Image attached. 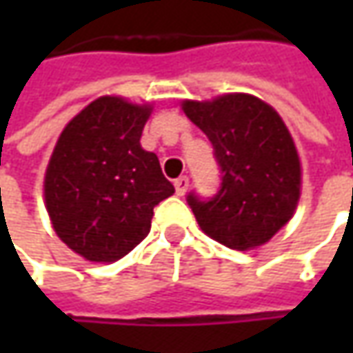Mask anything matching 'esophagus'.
<instances>
[{
    "mask_svg": "<svg viewBox=\"0 0 353 353\" xmlns=\"http://www.w3.org/2000/svg\"><path fill=\"white\" fill-rule=\"evenodd\" d=\"M188 183H190V181H188V176H184V174L174 181V190H176V194H179V196H183L184 192L188 190Z\"/></svg>",
    "mask_w": 353,
    "mask_h": 353,
    "instance_id": "1",
    "label": "esophagus"
}]
</instances>
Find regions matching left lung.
I'll return each instance as SVG.
<instances>
[{"label": "left lung", "mask_w": 353, "mask_h": 353, "mask_svg": "<svg viewBox=\"0 0 353 353\" xmlns=\"http://www.w3.org/2000/svg\"><path fill=\"white\" fill-rule=\"evenodd\" d=\"M183 110L210 139L222 172L214 196H186L198 225L232 250L263 245L291 220L301 198V161L289 129L250 94L184 100Z\"/></svg>", "instance_id": "1"}]
</instances>
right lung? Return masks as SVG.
Segmentation results:
<instances>
[{
  "label": "right lung",
  "mask_w": 353,
  "mask_h": 353,
  "mask_svg": "<svg viewBox=\"0 0 353 353\" xmlns=\"http://www.w3.org/2000/svg\"><path fill=\"white\" fill-rule=\"evenodd\" d=\"M149 105L102 96L62 129L45 174L57 236L88 261L112 263L141 243L153 208L174 192L141 147Z\"/></svg>",
  "instance_id": "obj_1"
}]
</instances>
